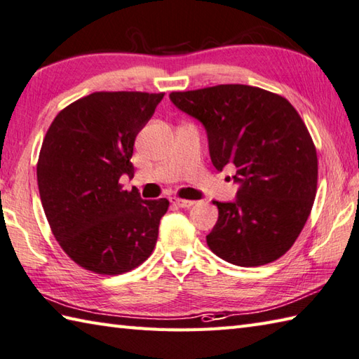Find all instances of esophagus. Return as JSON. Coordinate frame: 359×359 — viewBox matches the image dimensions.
Listing matches in <instances>:
<instances>
[{
  "instance_id": "obj_1",
  "label": "esophagus",
  "mask_w": 359,
  "mask_h": 359,
  "mask_svg": "<svg viewBox=\"0 0 359 359\" xmlns=\"http://www.w3.org/2000/svg\"><path fill=\"white\" fill-rule=\"evenodd\" d=\"M170 203L175 204V206L178 208H190L194 204L192 200H182V198H178V196H173V198H170Z\"/></svg>"
}]
</instances>
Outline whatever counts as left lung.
Returning <instances> with one entry per match:
<instances>
[{
    "mask_svg": "<svg viewBox=\"0 0 359 359\" xmlns=\"http://www.w3.org/2000/svg\"><path fill=\"white\" fill-rule=\"evenodd\" d=\"M170 99L203 122L215 169H237L236 201H214L210 251L246 268L282 257L309 220L318 189L316 147L296 108L279 94L238 83L173 91Z\"/></svg>",
    "mask_w": 359,
    "mask_h": 359,
    "instance_id": "1",
    "label": "left lung"
}]
</instances>
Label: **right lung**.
Here are the masks:
<instances>
[{"label":"right lung","instance_id":"add662e5","mask_svg":"<svg viewBox=\"0 0 359 359\" xmlns=\"http://www.w3.org/2000/svg\"><path fill=\"white\" fill-rule=\"evenodd\" d=\"M164 93L97 91L65 107L43 139L36 181L55 240L68 257L102 276L128 273L150 257L169 201L126 190L135 139Z\"/></svg>","mask_w":359,"mask_h":359}]
</instances>
